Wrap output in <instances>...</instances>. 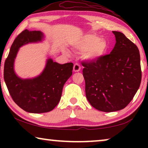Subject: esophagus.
<instances>
[{
  "mask_svg": "<svg viewBox=\"0 0 148 148\" xmlns=\"http://www.w3.org/2000/svg\"><path fill=\"white\" fill-rule=\"evenodd\" d=\"M81 70V66L79 64L75 63L73 66V71L74 72H79Z\"/></svg>",
  "mask_w": 148,
  "mask_h": 148,
  "instance_id": "esophagus-1",
  "label": "esophagus"
}]
</instances>
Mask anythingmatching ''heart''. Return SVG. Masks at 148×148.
Listing matches in <instances>:
<instances>
[{
  "label": "heart",
  "mask_w": 148,
  "mask_h": 148,
  "mask_svg": "<svg viewBox=\"0 0 148 148\" xmlns=\"http://www.w3.org/2000/svg\"><path fill=\"white\" fill-rule=\"evenodd\" d=\"M73 47L78 51L84 52V57L89 61L95 62L101 59L106 53L108 50V43L102 38L93 34H85L77 40ZM69 54L68 50H66Z\"/></svg>",
  "instance_id": "heart-1"
}]
</instances>
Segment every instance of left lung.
Segmentation results:
<instances>
[{
    "mask_svg": "<svg viewBox=\"0 0 148 148\" xmlns=\"http://www.w3.org/2000/svg\"><path fill=\"white\" fill-rule=\"evenodd\" d=\"M112 33L116 44L110 54L98 61L82 62L86 98L94 108L106 112L125 108L141 81L138 48L121 32Z\"/></svg>",
    "mask_w": 148,
    "mask_h": 148,
    "instance_id": "1",
    "label": "left lung"
}]
</instances>
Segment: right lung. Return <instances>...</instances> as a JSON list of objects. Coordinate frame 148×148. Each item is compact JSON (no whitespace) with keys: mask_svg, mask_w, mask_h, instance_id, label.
Wrapping results in <instances>:
<instances>
[{"mask_svg":"<svg viewBox=\"0 0 148 148\" xmlns=\"http://www.w3.org/2000/svg\"><path fill=\"white\" fill-rule=\"evenodd\" d=\"M40 31L25 29L14 40L4 66V79L14 102L26 112L43 113L51 111L58 104L62 88L72 75L73 64H60L51 58L39 75L23 79L16 74L14 63L19 48L29 43H37L44 39Z\"/></svg>","mask_w":148,"mask_h":148,"instance_id":"1","label":"right lung"}]
</instances>
